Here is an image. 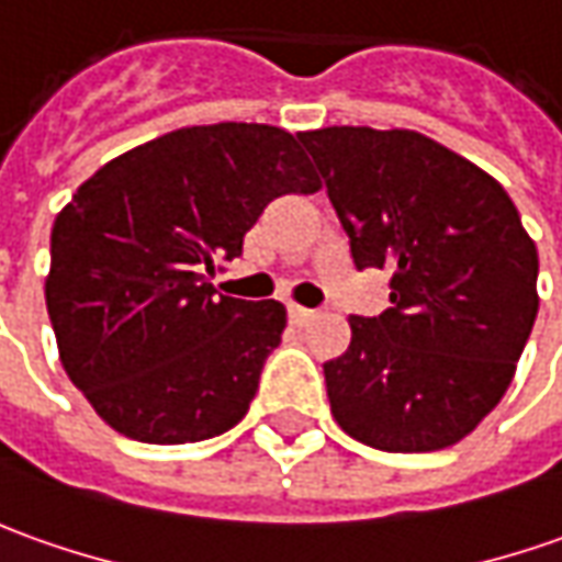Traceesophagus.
<instances>
[{"label": "esophagus", "instance_id": "esophagus-1", "mask_svg": "<svg viewBox=\"0 0 562 562\" xmlns=\"http://www.w3.org/2000/svg\"><path fill=\"white\" fill-rule=\"evenodd\" d=\"M289 316H292L295 323H307V319L316 316V311H311V307H301V304H289Z\"/></svg>", "mask_w": 562, "mask_h": 562}]
</instances>
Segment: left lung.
I'll return each instance as SVG.
<instances>
[{"mask_svg": "<svg viewBox=\"0 0 562 562\" xmlns=\"http://www.w3.org/2000/svg\"><path fill=\"white\" fill-rule=\"evenodd\" d=\"M357 270H391V307L350 316L323 366L331 415L381 452L446 449L505 396L538 313V251L505 187L430 137L301 132Z\"/></svg>", "mask_w": 562, "mask_h": 562, "instance_id": "1", "label": "left lung"}]
</instances>
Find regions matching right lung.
I'll use <instances>...</instances> for the list:
<instances>
[{"label": "right lung", "instance_id": "1", "mask_svg": "<svg viewBox=\"0 0 562 562\" xmlns=\"http://www.w3.org/2000/svg\"><path fill=\"white\" fill-rule=\"evenodd\" d=\"M313 190L285 128L217 122L122 153L72 193L45 304L67 375L106 425L175 446L243 422L285 307L215 295L209 277L243 255L267 202Z\"/></svg>", "mask_w": 562, "mask_h": 562}]
</instances>
